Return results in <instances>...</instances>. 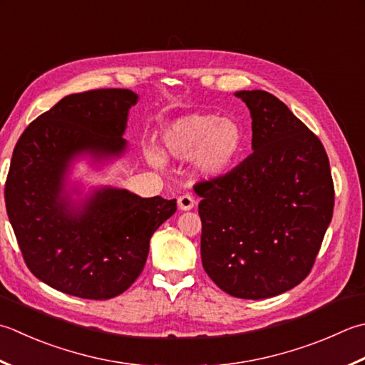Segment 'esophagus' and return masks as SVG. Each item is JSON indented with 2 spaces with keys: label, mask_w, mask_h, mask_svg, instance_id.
I'll use <instances>...</instances> for the list:
<instances>
[{
  "label": "esophagus",
  "mask_w": 365,
  "mask_h": 365,
  "mask_svg": "<svg viewBox=\"0 0 365 365\" xmlns=\"http://www.w3.org/2000/svg\"><path fill=\"white\" fill-rule=\"evenodd\" d=\"M177 204H178V209H180V210H191L192 207H195L196 201H195V197L187 192V195H182L180 197L177 199Z\"/></svg>",
  "instance_id": "esophagus-1"
}]
</instances>
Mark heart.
<instances>
[{
  "instance_id": "obj_1",
  "label": "heart",
  "mask_w": 365,
  "mask_h": 365,
  "mask_svg": "<svg viewBox=\"0 0 365 365\" xmlns=\"http://www.w3.org/2000/svg\"><path fill=\"white\" fill-rule=\"evenodd\" d=\"M163 152L177 160L195 156L196 168L204 175H218L239 158L244 135L232 120L213 113H190L166 125L161 133ZM150 160L158 156L150 153Z\"/></svg>"
}]
</instances>
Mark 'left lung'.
Here are the masks:
<instances>
[{"mask_svg": "<svg viewBox=\"0 0 365 365\" xmlns=\"http://www.w3.org/2000/svg\"><path fill=\"white\" fill-rule=\"evenodd\" d=\"M252 115L253 153L199 182L201 258L213 283L240 299L272 297L305 280L334 212L329 158L280 99L237 91Z\"/></svg>", "mask_w": 365, "mask_h": 365, "instance_id": "1", "label": "left lung"}]
</instances>
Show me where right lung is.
Returning a JSON list of instances; mask_svg holds the SVG:
<instances>
[{
    "mask_svg": "<svg viewBox=\"0 0 365 365\" xmlns=\"http://www.w3.org/2000/svg\"><path fill=\"white\" fill-rule=\"evenodd\" d=\"M138 95L99 88L64 96L33 120L14 148L4 185L7 217L26 267L66 294L106 301L120 296L145 266L150 237L177 210L175 199L98 191L81 213L61 197L76 155H118Z\"/></svg>",
    "mask_w": 365,
    "mask_h": 365,
    "instance_id": "add662e5",
    "label": "right lung"
}]
</instances>
